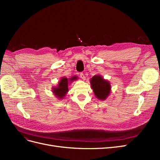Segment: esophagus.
<instances>
[{"label":"esophagus","mask_w":160,"mask_h":160,"mask_svg":"<svg viewBox=\"0 0 160 160\" xmlns=\"http://www.w3.org/2000/svg\"><path fill=\"white\" fill-rule=\"evenodd\" d=\"M80 77L83 80L85 79V74L83 73V72H80Z\"/></svg>","instance_id":"1"}]
</instances>
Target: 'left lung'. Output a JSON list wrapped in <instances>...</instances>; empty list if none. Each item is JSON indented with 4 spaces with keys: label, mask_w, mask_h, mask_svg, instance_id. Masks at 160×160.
<instances>
[{
    "label": "left lung",
    "mask_w": 160,
    "mask_h": 160,
    "mask_svg": "<svg viewBox=\"0 0 160 160\" xmlns=\"http://www.w3.org/2000/svg\"><path fill=\"white\" fill-rule=\"evenodd\" d=\"M91 88L95 96L99 99L103 100L107 98L110 93L111 86L109 82L99 75H95L91 79Z\"/></svg>",
    "instance_id": "obj_1"
}]
</instances>
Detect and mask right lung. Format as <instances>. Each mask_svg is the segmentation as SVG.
I'll list each match as a JSON object with an SVG mask.
<instances>
[{"label": "right lung", "instance_id": "add662e5", "mask_svg": "<svg viewBox=\"0 0 160 160\" xmlns=\"http://www.w3.org/2000/svg\"><path fill=\"white\" fill-rule=\"evenodd\" d=\"M77 79V77H71V79H67L65 77L62 78L59 82V85L57 88H52V91L54 93L57 98L59 99H62L65 95L66 93L68 91V85L69 81H72L74 80H76Z\"/></svg>", "mask_w": 160, "mask_h": 160}]
</instances>
